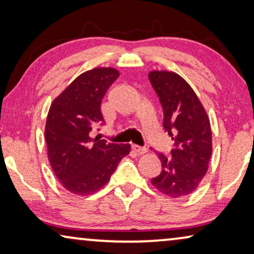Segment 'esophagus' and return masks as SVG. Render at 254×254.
Here are the masks:
<instances>
[{
  "label": "esophagus",
  "mask_w": 254,
  "mask_h": 254,
  "mask_svg": "<svg viewBox=\"0 0 254 254\" xmlns=\"http://www.w3.org/2000/svg\"><path fill=\"white\" fill-rule=\"evenodd\" d=\"M131 148H133V150L135 152H137V154H140V155H143V154H145V152H148V149L147 148L140 147V145H136V144L131 145Z\"/></svg>",
  "instance_id": "esophagus-1"
}]
</instances>
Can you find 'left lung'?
Segmentation results:
<instances>
[{
  "label": "left lung",
  "instance_id": "8db88e82",
  "mask_svg": "<svg viewBox=\"0 0 254 254\" xmlns=\"http://www.w3.org/2000/svg\"><path fill=\"white\" fill-rule=\"evenodd\" d=\"M148 76L162 104L163 126L176 144L171 156L158 154L162 172L151 179V184L170 197L189 195L208 171L213 151L209 117L199 97L180 75L151 70Z\"/></svg>",
  "mask_w": 254,
  "mask_h": 254
}]
</instances>
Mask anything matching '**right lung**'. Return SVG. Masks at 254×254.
<instances>
[{"label":"right lung","instance_id":"add662e5","mask_svg":"<svg viewBox=\"0 0 254 254\" xmlns=\"http://www.w3.org/2000/svg\"><path fill=\"white\" fill-rule=\"evenodd\" d=\"M119 75L116 68H93L77 76L51 104L45 126L48 159L61 185L76 195L103 189L130 152V144L110 143L90 134L103 121L100 103Z\"/></svg>","mask_w":254,"mask_h":254}]
</instances>
